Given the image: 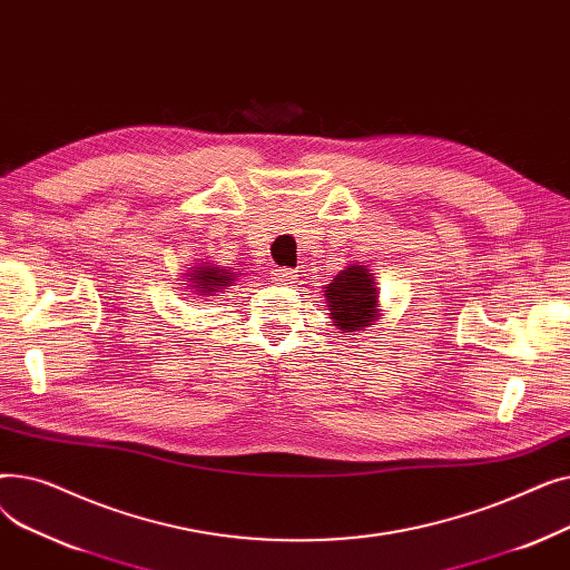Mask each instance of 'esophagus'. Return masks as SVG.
Here are the masks:
<instances>
[{"instance_id":"34e87169","label":"esophagus","mask_w":570,"mask_h":570,"mask_svg":"<svg viewBox=\"0 0 570 570\" xmlns=\"http://www.w3.org/2000/svg\"><path fill=\"white\" fill-rule=\"evenodd\" d=\"M295 269L291 267H275L273 269V279L275 282H282V284H295Z\"/></svg>"}]
</instances>
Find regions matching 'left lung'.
I'll return each mask as SVG.
<instances>
[{
    "label": "left lung",
    "instance_id": "left-lung-1",
    "mask_svg": "<svg viewBox=\"0 0 570 570\" xmlns=\"http://www.w3.org/2000/svg\"><path fill=\"white\" fill-rule=\"evenodd\" d=\"M331 318L340 331L353 333L376 321V282L365 265H351L325 286Z\"/></svg>",
    "mask_w": 570,
    "mask_h": 570
}]
</instances>
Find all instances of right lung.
Segmentation results:
<instances>
[{"label":"right lung","mask_w":570,"mask_h":570,"mask_svg":"<svg viewBox=\"0 0 570 570\" xmlns=\"http://www.w3.org/2000/svg\"><path fill=\"white\" fill-rule=\"evenodd\" d=\"M233 273H226V269L219 267H196L194 269V284L200 291V295H213L222 286H230Z\"/></svg>","instance_id":"obj_1"}]
</instances>
